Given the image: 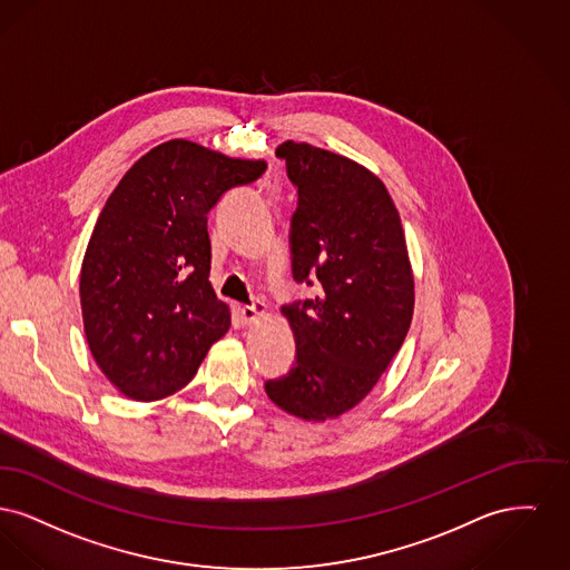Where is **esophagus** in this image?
I'll list each match as a JSON object with an SVG mask.
<instances>
[{
  "label": "esophagus",
  "instance_id": "34e87169",
  "mask_svg": "<svg viewBox=\"0 0 570 570\" xmlns=\"http://www.w3.org/2000/svg\"><path fill=\"white\" fill-rule=\"evenodd\" d=\"M266 315V304L264 302H257V304H253V306H244L240 308V320L242 324H246V326H253L259 317H264Z\"/></svg>",
  "mask_w": 570,
  "mask_h": 570
}]
</instances>
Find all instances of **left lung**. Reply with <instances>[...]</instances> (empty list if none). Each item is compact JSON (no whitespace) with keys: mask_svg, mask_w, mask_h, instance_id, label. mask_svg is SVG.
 I'll return each instance as SVG.
<instances>
[{"mask_svg":"<svg viewBox=\"0 0 570 570\" xmlns=\"http://www.w3.org/2000/svg\"><path fill=\"white\" fill-rule=\"evenodd\" d=\"M298 186L292 218L296 283L315 298L283 306L296 364L266 382L272 403L306 422L356 407L401 350L414 315V272L384 181L352 158L285 141L276 148Z\"/></svg>","mask_w":570,"mask_h":570,"instance_id":"8db88e82","label":"left lung"}]
</instances>
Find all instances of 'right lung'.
<instances>
[{
    "mask_svg": "<svg viewBox=\"0 0 570 570\" xmlns=\"http://www.w3.org/2000/svg\"><path fill=\"white\" fill-rule=\"evenodd\" d=\"M266 167L171 139L144 154L109 195L79 294L91 356L124 396L158 401L184 389L232 326L212 289L208 212Z\"/></svg>",
    "mask_w": 570,
    "mask_h": 570,
    "instance_id": "right-lung-1",
    "label": "right lung"
}]
</instances>
